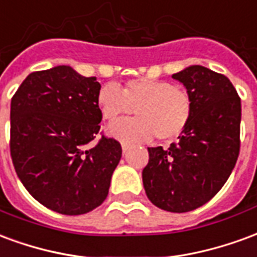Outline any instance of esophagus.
Wrapping results in <instances>:
<instances>
[{"instance_id": "obj_1", "label": "esophagus", "mask_w": 257, "mask_h": 257, "mask_svg": "<svg viewBox=\"0 0 257 257\" xmlns=\"http://www.w3.org/2000/svg\"><path fill=\"white\" fill-rule=\"evenodd\" d=\"M121 147H122L123 153H126V151L129 150V145L128 143H125V142H122V143H121Z\"/></svg>"}]
</instances>
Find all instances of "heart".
Segmentation results:
<instances>
[{
	"mask_svg": "<svg viewBox=\"0 0 257 257\" xmlns=\"http://www.w3.org/2000/svg\"><path fill=\"white\" fill-rule=\"evenodd\" d=\"M101 115L107 121L129 115L134 119L118 121L110 126V134L126 143L147 142L157 136L160 140L178 138L189 126L194 103L187 90L168 81L153 78L131 79L122 92L114 84L101 86L97 95Z\"/></svg>",
	"mask_w": 257,
	"mask_h": 257,
	"instance_id": "obj_1",
	"label": "heart"
}]
</instances>
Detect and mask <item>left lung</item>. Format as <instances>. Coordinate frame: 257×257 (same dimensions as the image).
Listing matches in <instances>:
<instances>
[{"instance_id":"left-lung-1","label":"left lung","mask_w":257,"mask_h":257,"mask_svg":"<svg viewBox=\"0 0 257 257\" xmlns=\"http://www.w3.org/2000/svg\"><path fill=\"white\" fill-rule=\"evenodd\" d=\"M194 103L189 126L168 150L149 147L142 172L146 194L168 212L183 213L219 193L239 154L241 99L230 79L204 66L173 74Z\"/></svg>"}]
</instances>
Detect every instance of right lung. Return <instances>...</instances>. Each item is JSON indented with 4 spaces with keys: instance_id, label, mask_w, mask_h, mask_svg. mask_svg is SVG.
Here are the masks:
<instances>
[{
    "instance_id": "right-lung-1",
    "label": "right lung",
    "mask_w": 257,
    "mask_h": 257,
    "mask_svg": "<svg viewBox=\"0 0 257 257\" xmlns=\"http://www.w3.org/2000/svg\"><path fill=\"white\" fill-rule=\"evenodd\" d=\"M100 84L70 66L29 74L11 100V157L34 198L62 215H84L106 199L122 156L99 134Z\"/></svg>"
}]
</instances>
